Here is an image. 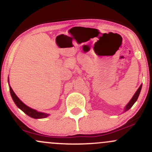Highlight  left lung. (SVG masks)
Returning a JSON list of instances; mask_svg holds the SVG:
<instances>
[{
	"label": "left lung",
	"instance_id": "1",
	"mask_svg": "<svg viewBox=\"0 0 152 152\" xmlns=\"http://www.w3.org/2000/svg\"><path fill=\"white\" fill-rule=\"evenodd\" d=\"M141 87H142V85H141V86H139V88H138L137 91H136V93H135V94L133 95V96L132 97V99H131V101H130L128 103L127 105L126 106V107H125V110H124V112H126L127 110H129L130 108H131V107H132V106L133 105V104H134V103L136 102V100H137L138 96H139L140 92H141Z\"/></svg>",
	"mask_w": 152,
	"mask_h": 152
}]
</instances>
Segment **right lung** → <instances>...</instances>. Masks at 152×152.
<instances>
[{"label":"right lung","mask_w":152,"mask_h":152,"mask_svg":"<svg viewBox=\"0 0 152 152\" xmlns=\"http://www.w3.org/2000/svg\"><path fill=\"white\" fill-rule=\"evenodd\" d=\"M9 89H10V93H11V97H12L13 100L15 102V104H16V106L21 109V110L24 112V113H26L27 115L32 118H35V119H41V118H45L46 117L49 115V114L48 113H40V112H37L35 110L31 109L29 107L26 106V104H24L20 99H19L16 94L14 93V91H13V89H11V87L9 85Z\"/></svg>","instance_id":"add662e5"}]
</instances>
